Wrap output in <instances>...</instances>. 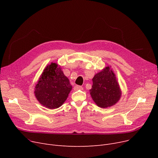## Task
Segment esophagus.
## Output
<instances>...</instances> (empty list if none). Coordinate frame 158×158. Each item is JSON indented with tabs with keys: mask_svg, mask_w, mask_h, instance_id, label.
Segmentation results:
<instances>
[{
	"mask_svg": "<svg viewBox=\"0 0 158 158\" xmlns=\"http://www.w3.org/2000/svg\"><path fill=\"white\" fill-rule=\"evenodd\" d=\"M73 89H74L75 91H77V90H79V89L82 90V89H83V88H82V86H81L76 85V86H74Z\"/></svg>",
	"mask_w": 158,
	"mask_h": 158,
	"instance_id": "34e87169",
	"label": "esophagus"
}]
</instances>
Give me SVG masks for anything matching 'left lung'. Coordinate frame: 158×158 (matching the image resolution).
I'll use <instances>...</instances> for the list:
<instances>
[{
	"mask_svg": "<svg viewBox=\"0 0 158 158\" xmlns=\"http://www.w3.org/2000/svg\"><path fill=\"white\" fill-rule=\"evenodd\" d=\"M92 81L93 85L89 92L93 101L98 107L107 108L119 101L122 91L111 66H107L97 73Z\"/></svg>",
	"mask_w": 158,
	"mask_h": 158,
	"instance_id": "obj_1",
	"label": "left lung"
}]
</instances>
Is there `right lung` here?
<instances>
[{"label": "right lung", "mask_w": 158, "mask_h": 158, "mask_svg": "<svg viewBox=\"0 0 158 158\" xmlns=\"http://www.w3.org/2000/svg\"><path fill=\"white\" fill-rule=\"evenodd\" d=\"M72 86L64 76L61 66L56 63L47 64L39 77L35 88L38 101L48 109H56L63 105Z\"/></svg>", "instance_id": "1"}]
</instances>
